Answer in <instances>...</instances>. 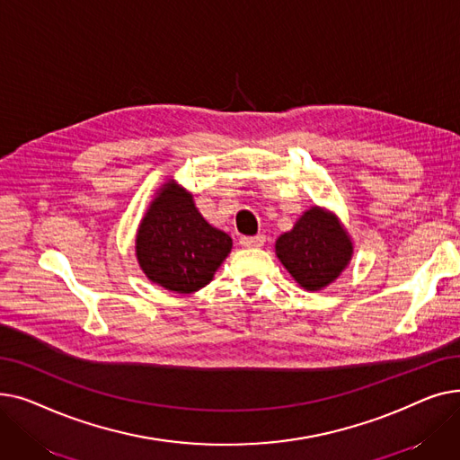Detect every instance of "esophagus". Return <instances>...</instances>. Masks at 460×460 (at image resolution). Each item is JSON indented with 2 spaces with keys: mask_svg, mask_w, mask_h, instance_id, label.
I'll return each instance as SVG.
<instances>
[{
  "mask_svg": "<svg viewBox=\"0 0 460 460\" xmlns=\"http://www.w3.org/2000/svg\"><path fill=\"white\" fill-rule=\"evenodd\" d=\"M264 243H267V236H264V234L240 238V246H244V248H261Z\"/></svg>",
  "mask_w": 460,
  "mask_h": 460,
  "instance_id": "obj_1",
  "label": "esophagus"
}]
</instances>
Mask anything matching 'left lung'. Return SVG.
<instances>
[{
  "label": "left lung",
  "instance_id": "left-lung-1",
  "mask_svg": "<svg viewBox=\"0 0 460 460\" xmlns=\"http://www.w3.org/2000/svg\"><path fill=\"white\" fill-rule=\"evenodd\" d=\"M354 244L340 216L324 207H309L276 240V257L305 291H323L345 272Z\"/></svg>",
  "mask_w": 460,
  "mask_h": 460
}]
</instances>
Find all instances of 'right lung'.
Masks as SVG:
<instances>
[{
	"mask_svg": "<svg viewBox=\"0 0 460 460\" xmlns=\"http://www.w3.org/2000/svg\"><path fill=\"white\" fill-rule=\"evenodd\" d=\"M231 248V236L205 220L191 193L175 179L156 190L136 233V259L143 274L179 295L208 285Z\"/></svg>",
	"mask_w": 460,
	"mask_h": 460,
	"instance_id": "add662e5",
	"label": "right lung"
}]
</instances>
